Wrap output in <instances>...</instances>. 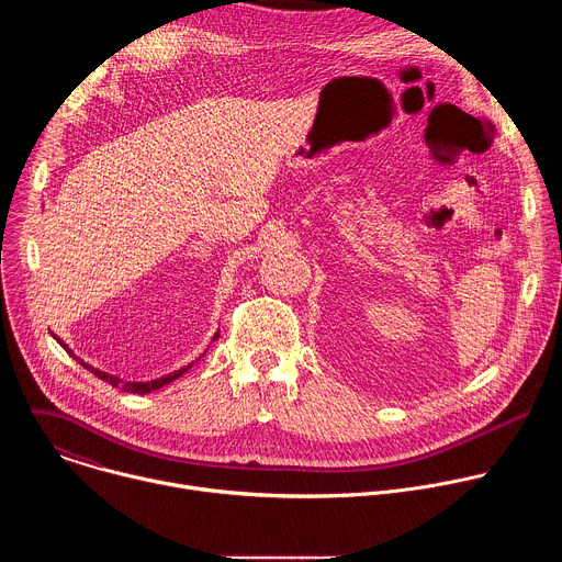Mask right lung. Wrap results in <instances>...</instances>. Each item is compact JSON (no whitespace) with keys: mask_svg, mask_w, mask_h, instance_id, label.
Listing matches in <instances>:
<instances>
[{"mask_svg":"<svg viewBox=\"0 0 562 562\" xmlns=\"http://www.w3.org/2000/svg\"><path fill=\"white\" fill-rule=\"evenodd\" d=\"M64 349H66V353H70L79 364H82L85 369H89L91 373H95L100 380H104V382H109V384H113V386H117V389H122V391H131V393H150V391H157V389H162L165 384H169V382H173V380H178L182 373H187L193 364H187V367H182V369H178V371H173V373H169V375H162V378H157V380H148V382H131V380H124V378H120V375H113V373H106V371H102V369H95V367H91L89 362H85V360H79L57 336H53ZM220 338V331L213 336V340H217Z\"/></svg>","mask_w":562,"mask_h":562,"instance_id":"add662e5","label":"right lung"}]
</instances>
